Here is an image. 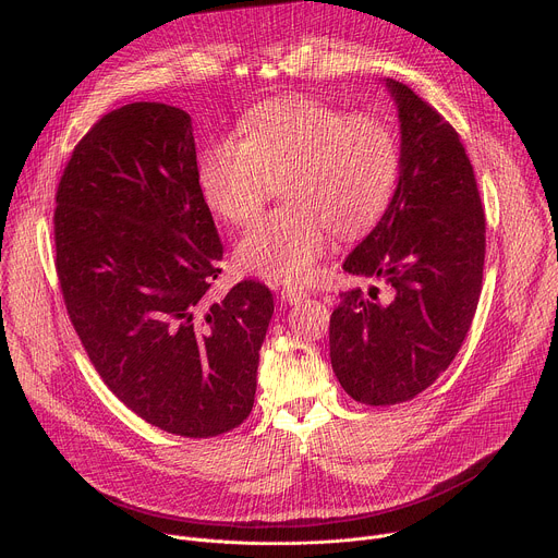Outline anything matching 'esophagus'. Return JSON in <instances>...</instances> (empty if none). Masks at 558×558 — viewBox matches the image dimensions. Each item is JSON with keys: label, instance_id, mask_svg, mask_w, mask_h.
<instances>
[{"label": "esophagus", "instance_id": "1", "mask_svg": "<svg viewBox=\"0 0 558 558\" xmlns=\"http://www.w3.org/2000/svg\"><path fill=\"white\" fill-rule=\"evenodd\" d=\"M302 296H306V292L302 288H283L281 290V302H286V304H296Z\"/></svg>", "mask_w": 558, "mask_h": 558}]
</instances>
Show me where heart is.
I'll list each match as a JSON object with an SVG mask.
<instances>
[{"label":"heart","instance_id":"obj_1","mask_svg":"<svg viewBox=\"0 0 558 558\" xmlns=\"http://www.w3.org/2000/svg\"><path fill=\"white\" fill-rule=\"evenodd\" d=\"M241 138L211 141L198 156L207 205L234 226L252 221L272 196L283 207L247 228L236 243L243 270L272 281H304L328 250L332 230L353 239L387 209L400 169L391 126L377 116H347L311 98L254 107Z\"/></svg>","mask_w":558,"mask_h":558}]
</instances>
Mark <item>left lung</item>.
I'll return each instance as SVG.
<instances>
[{"label": "left lung", "mask_w": 558, "mask_h": 558, "mask_svg": "<svg viewBox=\"0 0 558 558\" xmlns=\"http://www.w3.org/2000/svg\"><path fill=\"white\" fill-rule=\"evenodd\" d=\"M398 107L400 177L389 207L344 270L381 279L391 299L341 292L330 315V364L355 402L415 398L449 368L483 290L485 211L453 126L407 84L381 82Z\"/></svg>", "instance_id": "8db88e82"}]
</instances>
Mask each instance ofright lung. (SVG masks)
Returning a JSON list of instances; mask_svg holds the SVG:
<instances>
[{
    "mask_svg": "<svg viewBox=\"0 0 558 558\" xmlns=\"http://www.w3.org/2000/svg\"><path fill=\"white\" fill-rule=\"evenodd\" d=\"M56 268L82 347L111 393L185 438L252 411L275 313L259 281L209 299L223 245L203 198L192 118L124 105L84 136L58 185Z\"/></svg>",
    "mask_w": 558,
    "mask_h": 558,
    "instance_id": "obj_1",
    "label": "right lung"
}]
</instances>
